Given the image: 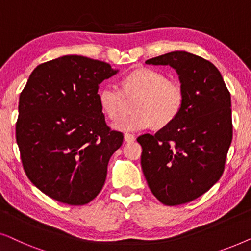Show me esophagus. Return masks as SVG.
Here are the masks:
<instances>
[{"label":"esophagus","instance_id":"34e87169","mask_svg":"<svg viewBox=\"0 0 251 251\" xmlns=\"http://www.w3.org/2000/svg\"><path fill=\"white\" fill-rule=\"evenodd\" d=\"M125 140L126 143H131L135 140V135H132V133H126L125 135Z\"/></svg>","mask_w":251,"mask_h":251}]
</instances>
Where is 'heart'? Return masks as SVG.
<instances>
[{
  "label": "heart",
  "mask_w": 251,
  "mask_h": 251,
  "mask_svg": "<svg viewBox=\"0 0 251 251\" xmlns=\"http://www.w3.org/2000/svg\"><path fill=\"white\" fill-rule=\"evenodd\" d=\"M126 97H137L132 104L135 112L123 115L113 126L121 131H142L153 125L156 128L169 126L179 116L185 105L184 85L175 78H168L153 68H138L126 75L122 89L107 83L99 91L101 111L114 120L125 107Z\"/></svg>",
  "instance_id": "1"
}]
</instances>
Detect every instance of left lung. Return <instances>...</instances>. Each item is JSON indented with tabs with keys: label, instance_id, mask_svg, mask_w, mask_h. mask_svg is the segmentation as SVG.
I'll list each match as a JSON object with an SVG mask.
<instances>
[{
	"label": "left lung",
	"instance_id": "1",
	"mask_svg": "<svg viewBox=\"0 0 251 251\" xmlns=\"http://www.w3.org/2000/svg\"><path fill=\"white\" fill-rule=\"evenodd\" d=\"M146 64L176 70L185 105L171 125L137 138L144 176L161 203H188L210 190L224 173L233 136L231 95L215 65L202 57L174 51Z\"/></svg>",
	"mask_w": 251,
	"mask_h": 251
}]
</instances>
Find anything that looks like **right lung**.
I'll return each mask as SVG.
<instances>
[{"mask_svg":"<svg viewBox=\"0 0 251 251\" xmlns=\"http://www.w3.org/2000/svg\"><path fill=\"white\" fill-rule=\"evenodd\" d=\"M116 72L105 61L64 56L39 65L20 92L16 139L24 170L53 200L84 205L104 186L123 133L106 125L98 89Z\"/></svg>","mask_w":251,"mask_h":251,"instance_id":"add662e5","label":"right lung"}]
</instances>
